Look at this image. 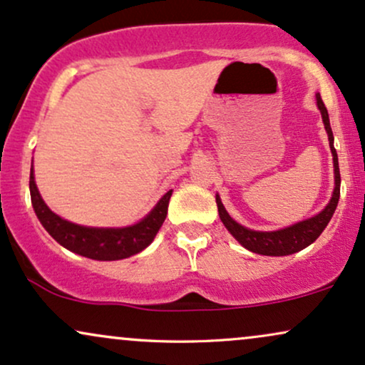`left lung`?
I'll return each mask as SVG.
<instances>
[{"label":"left lung","mask_w":365,"mask_h":365,"mask_svg":"<svg viewBox=\"0 0 365 365\" xmlns=\"http://www.w3.org/2000/svg\"><path fill=\"white\" fill-rule=\"evenodd\" d=\"M317 108H319L322 123H324L326 133H328L331 154H333V166H334V190L331 195V200L328 202L319 215L309 217V220L300 221L292 226H287L283 230H276V232H255V230H249L240 223H237L232 216L228 215L223 202H221L220 195H216V204H217V212H220L221 221L226 226L230 233L240 242L245 249H249L250 252L261 254V255H290L299 252V250L305 249L317 240V237L324 232V228L328 226L329 220L333 217L334 209L338 206V199H340V168H338V154L336 149L333 145V132H331L329 125V116L328 110H326L324 103H322L321 96L316 94Z\"/></svg>","instance_id":"obj_1"}]
</instances>
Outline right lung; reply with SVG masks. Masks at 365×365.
I'll return each mask as SVG.
<instances>
[{
  "label": "right lung",
  "mask_w": 365,
  "mask_h": 365,
  "mask_svg": "<svg viewBox=\"0 0 365 365\" xmlns=\"http://www.w3.org/2000/svg\"><path fill=\"white\" fill-rule=\"evenodd\" d=\"M29 188H31L32 207L46 232L65 249L83 255V257L94 259V261H118V259H127L130 255L144 250L154 240L168 215L170 197L173 192H166L153 211L139 223L125 226V228H91V226L70 223V221L54 215L51 209L46 206L43 197L37 190L32 168Z\"/></svg>",
  "instance_id": "add662e5"
}]
</instances>
